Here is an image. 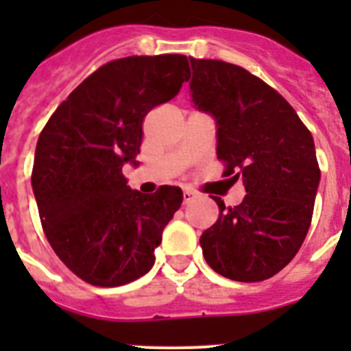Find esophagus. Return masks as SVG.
<instances>
[{"instance_id": "34e87169", "label": "esophagus", "mask_w": 351, "mask_h": 351, "mask_svg": "<svg viewBox=\"0 0 351 351\" xmlns=\"http://www.w3.org/2000/svg\"><path fill=\"white\" fill-rule=\"evenodd\" d=\"M193 198H195L193 191H190V190L182 191V202H184V204H190L191 200H193Z\"/></svg>"}]
</instances>
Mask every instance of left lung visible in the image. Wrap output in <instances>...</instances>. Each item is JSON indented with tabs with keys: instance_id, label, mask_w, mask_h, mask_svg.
<instances>
[{
	"instance_id": "left-lung-1",
	"label": "left lung",
	"mask_w": 351,
	"mask_h": 351,
	"mask_svg": "<svg viewBox=\"0 0 351 351\" xmlns=\"http://www.w3.org/2000/svg\"><path fill=\"white\" fill-rule=\"evenodd\" d=\"M195 108L216 121L225 176L243 179L246 197L200 237L209 267L228 280L272 278L297 255L311 225L320 184L311 133L278 91L237 64L190 58Z\"/></svg>"
}]
</instances>
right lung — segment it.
<instances>
[{
    "mask_svg": "<svg viewBox=\"0 0 351 351\" xmlns=\"http://www.w3.org/2000/svg\"><path fill=\"white\" fill-rule=\"evenodd\" d=\"M190 77L186 56H130L91 73L56 108L38 137L31 186L43 232L61 262L95 287H119L154 265V250L182 191L132 190L142 121Z\"/></svg>",
    "mask_w": 351,
    "mask_h": 351,
    "instance_id": "right-lung-1",
    "label": "right lung"
}]
</instances>
